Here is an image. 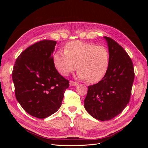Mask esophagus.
<instances>
[{
	"mask_svg": "<svg viewBox=\"0 0 148 148\" xmlns=\"http://www.w3.org/2000/svg\"><path fill=\"white\" fill-rule=\"evenodd\" d=\"M78 84V83L77 82H73V81H70V86H77Z\"/></svg>",
	"mask_w": 148,
	"mask_h": 148,
	"instance_id": "34e87169",
	"label": "esophagus"
}]
</instances>
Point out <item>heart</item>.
Listing matches in <instances>:
<instances>
[{
	"label": "heart",
	"mask_w": 148,
	"mask_h": 148,
	"mask_svg": "<svg viewBox=\"0 0 148 148\" xmlns=\"http://www.w3.org/2000/svg\"><path fill=\"white\" fill-rule=\"evenodd\" d=\"M53 62L61 75L67 76L77 69L80 79L95 83L104 77L108 70L110 52L104 46L77 40L66 43L64 51L55 52Z\"/></svg>",
	"instance_id": "1"
}]
</instances>
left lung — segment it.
<instances>
[{"mask_svg": "<svg viewBox=\"0 0 148 148\" xmlns=\"http://www.w3.org/2000/svg\"><path fill=\"white\" fill-rule=\"evenodd\" d=\"M110 52V64L104 77L88 86L84 108L101 121L118 115L128 104L135 78L133 64L127 52L114 39L105 36Z\"/></svg>", "mask_w": 148, "mask_h": 148, "instance_id": "obj_1", "label": "left lung"}]
</instances>
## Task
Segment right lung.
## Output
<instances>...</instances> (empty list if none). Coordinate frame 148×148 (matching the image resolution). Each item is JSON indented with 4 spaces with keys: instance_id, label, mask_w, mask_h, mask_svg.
Segmentation results:
<instances>
[{
    "instance_id": "obj_1",
    "label": "right lung",
    "mask_w": 148,
    "mask_h": 148,
    "mask_svg": "<svg viewBox=\"0 0 148 148\" xmlns=\"http://www.w3.org/2000/svg\"><path fill=\"white\" fill-rule=\"evenodd\" d=\"M56 43L44 39L31 45L18 57L12 71L17 101L26 112L38 119L56 112L69 87V81L53 64Z\"/></svg>"
}]
</instances>
